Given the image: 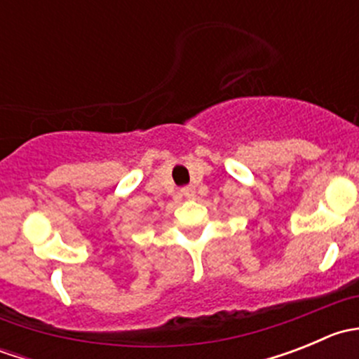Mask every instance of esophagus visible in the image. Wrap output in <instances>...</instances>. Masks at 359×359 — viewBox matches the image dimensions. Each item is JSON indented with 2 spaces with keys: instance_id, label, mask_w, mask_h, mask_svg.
<instances>
[{
  "instance_id": "34e87169",
  "label": "esophagus",
  "mask_w": 359,
  "mask_h": 359,
  "mask_svg": "<svg viewBox=\"0 0 359 359\" xmlns=\"http://www.w3.org/2000/svg\"><path fill=\"white\" fill-rule=\"evenodd\" d=\"M182 194L186 198H194V194H196V191H194V187L193 186H187V187H184L182 189Z\"/></svg>"
}]
</instances>
